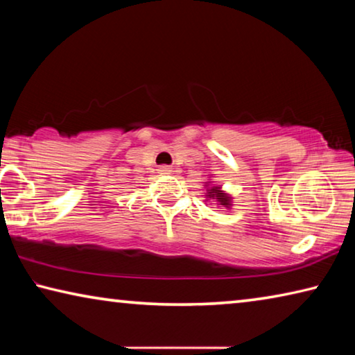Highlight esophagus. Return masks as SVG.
Returning <instances> with one entry per match:
<instances>
[{"label": "esophagus", "mask_w": 355, "mask_h": 355, "mask_svg": "<svg viewBox=\"0 0 355 355\" xmlns=\"http://www.w3.org/2000/svg\"><path fill=\"white\" fill-rule=\"evenodd\" d=\"M158 171H159V173H164V175H169V173H172V167H169V166H161Z\"/></svg>", "instance_id": "obj_1"}]
</instances>
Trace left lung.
I'll use <instances>...</instances> for the list:
<instances>
[{
    "instance_id": "left-lung-1",
    "label": "left lung",
    "mask_w": 355,
    "mask_h": 355,
    "mask_svg": "<svg viewBox=\"0 0 355 355\" xmlns=\"http://www.w3.org/2000/svg\"><path fill=\"white\" fill-rule=\"evenodd\" d=\"M205 202H213L216 203V207H222L227 209H230L233 207V196L222 189L220 184L214 183L211 177H209L208 182L205 183Z\"/></svg>"
}]
</instances>
